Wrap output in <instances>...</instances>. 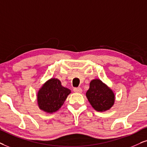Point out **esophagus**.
Segmentation results:
<instances>
[{
	"instance_id": "esophagus-1",
	"label": "esophagus",
	"mask_w": 147,
	"mask_h": 147,
	"mask_svg": "<svg viewBox=\"0 0 147 147\" xmlns=\"http://www.w3.org/2000/svg\"><path fill=\"white\" fill-rule=\"evenodd\" d=\"M74 92L75 93H78V94H81L82 93V89L81 87H75L73 89Z\"/></svg>"
}]
</instances>
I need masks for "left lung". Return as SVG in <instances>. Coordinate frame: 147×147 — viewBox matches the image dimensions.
Segmentation results:
<instances>
[{
	"label": "left lung",
	"mask_w": 147,
	"mask_h": 147,
	"mask_svg": "<svg viewBox=\"0 0 147 147\" xmlns=\"http://www.w3.org/2000/svg\"><path fill=\"white\" fill-rule=\"evenodd\" d=\"M86 97L92 107L98 112L110 110L115 104L114 92L98 79L91 81L90 88L86 92Z\"/></svg>",
	"instance_id": "left-lung-1"
}]
</instances>
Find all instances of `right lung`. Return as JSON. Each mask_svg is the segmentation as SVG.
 Segmentation results:
<instances>
[{"label": "right lung", "mask_w": 147, "mask_h": 147, "mask_svg": "<svg viewBox=\"0 0 147 147\" xmlns=\"http://www.w3.org/2000/svg\"><path fill=\"white\" fill-rule=\"evenodd\" d=\"M70 93L69 89L62 86L60 80L52 77L45 81L38 90L36 98L38 107L41 111L50 114L57 112Z\"/></svg>", "instance_id": "add662e5"}]
</instances>
